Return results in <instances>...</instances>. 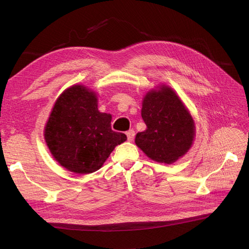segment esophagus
Returning <instances> with one entry per match:
<instances>
[{"label":"esophagus","instance_id":"esophagus-1","mask_svg":"<svg viewBox=\"0 0 249 249\" xmlns=\"http://www.w3.org/2000/svg\"><path fill=\"white\" fill-rule=\"evenodd\" d=\"M126 136H127V140L133 141L134 136H135V132L133 130H129V131L126 132Z\"/></svg>","mask_w":249,"mask_h":249}]
</instances>
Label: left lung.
Listing matches in <instances>:
<instances>
[{
  "instance_id": "left-lung-1",
  "label": "left lung",
  "mask_w": 249,
  "mask_h": 249,
  "mask_svg": "<svg viewBox=\"0 0 249 249\" xmlns=\"http://www.w3.org/2000/svg\"><path fill=\"white\" fill-rule=\"evenodd\" d=\"M141 116L146 130L137 133L135 143L149 159L175 163L192 146L194 120L171 87L160 85L149 90L143 97Z\"/></svg>"
}]
</instances>
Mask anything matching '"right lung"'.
Listing matches in <instances>:
<instances>
[{
  "mask_svg": "<svg viewBox=\"0 0 249 249\" xmlns=\"http://www.w3.org/2000/svg\"><path fill=\"white\" fill-rule=\"evenodd\" d=\"M112 116L97 109L95 92L72 85L59 95L44 126L53 158L67 170L86 175L99 170L116 145L126 140L111 129Z\"/></svg>",
  "mask_w": 249,
  "mask_h": 249,
  "instance_id": "right-lung-1",
  "label": "right lung"
}]
</instances>
